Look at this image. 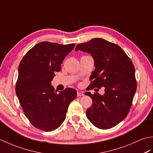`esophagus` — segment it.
Instances as JSON below:
<instances>
[{
	"label": "esophagus",
	"mask_w": 153,
	"mask_h": 153,
	"mask_svg": "<svg viewBox=\"0 0 153 153\" xmlns=\"http://www.w3.org/2000/svg\"><path fill=\"white\" fill-rule=\"evenodd\" d=\"M83 95H84V93L82 91H78L77 93V97H81V96H83Z\"/></svg>",
	"instance_id": "34e87169"
}]
</instances>
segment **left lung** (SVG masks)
I'll use <instances>...</instances> for the list:
<instances>
[{"instance_id":"obj_1","label":"left lung","mask_w":153,"mask_h":153,"mask_svg":"<svg viewBox=\"0 0 153 153\" xmlns=\"http://www.w3.org/2000/svg\"><path fill=\"white\" fill-rule=\"evenodd\" d=\"M79 50L91 54L95 62L89 89L105 87L102 95L85 93L93 100L87 118L99 129L112 128L126 118L132 105L137 89L134 64L118 45L101 38L78 44L75 51Z\"/></svg>"}]
</instances>
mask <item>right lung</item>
I'll use <instances>...</instances> for the list:
<instances>
[{
  "instance_id": "add662e5",
  "label": "right lung",
  "mask_w": 153,
  "mask_h": 153,
  "mask_svg": "<svg viewBox=\"0 0 153 153\" xmlns=\"http://www.w3.org/2000/svg\"><path fill=\"white\" fill-rule=\"evenodd\" d=\"M75 44L62 45L44 41L31 48L18 68L16 92L25 116L31 124L45 131L55 130L66 118L77 91L66 88L56 93L51 85L55 72Z\"/></svg>"
}]
</instances>
